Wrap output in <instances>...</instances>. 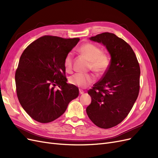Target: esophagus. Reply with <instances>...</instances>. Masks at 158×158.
<instances>
[{
  "label": "esophagus",
  "instance_id": "1",
  "mask_svg": "<svg viewBox=\"0 0 158 158\" xmlns=\"http://www.w3.org/2000/svg\"><path fill=\"white\" fill-rule=\"evenodd\" d=\"M79 92H80V94H84V90L81 89H79Z\"/></svg>",
  "mask_w": 158,
  "mask_h": 158
}]
</instances>
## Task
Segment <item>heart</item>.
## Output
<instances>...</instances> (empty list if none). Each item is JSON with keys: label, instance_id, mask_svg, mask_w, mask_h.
<instances>
[{"label": "heart", "instance_id": "obj_1", "mask_svg": "<svg viewBox=\"0 0 158 158\" xmlns=\"http://www.w3.org/2000/svg\"><path fill=\"white\" fill-rule=\"evenodd\" d=\"M79 51L86 56L90 60L89 69L99 74L104 73L109 66V56L102 52V49L98 45L86 43L80 47ZM64 69L66 72H71L73 67V53L69 52L64 60ZM95 81L94 76L91 74L76 73L69 78V82L80 88H85Z\"/></svg>", "mask_w": 158, "mask_h": 158}]
</instances>
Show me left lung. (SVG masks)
<instances>
[{
  "mask_svg": "<svg viewBox=\"0 0 158 158\" xmlns=\"http://www.w3.org/2000/svg\"><path fill=\"white\" fill-rule=\"evenodd\" d=\"M89 39L106 46L111 59L103 77L88 90L92 102L86 113L95 125L110 128L127 117L136 102L140 90V66L132 47L114 33L105 32Z\"/></svg>",
  "mask_w": 158,
  "mask_h": 158,
  "instance_id": "1",
  "label": "left lung"
}]
</instances>
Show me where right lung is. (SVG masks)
I'll return each instance as SVG.
<instances>
[{
	"label": "right lung",
	"mask_w": 158,
	"mask_h": 158,
	"mask_svg": "<svg viewBox=\"0 0 158 158\" xmlns=\"http://www.w3.org/2000/svg\"><path fill=\"white\" fill-rule=\"evenodd\" d=\"M79 41L44 35L22 52L15 74L16 94L23 109L35 121H53L78 96V88L66 83L64 60ZM56 85L59 89H54Z\"/></svg>",
	"instance_id": "obj_1"
}]
</instances>
